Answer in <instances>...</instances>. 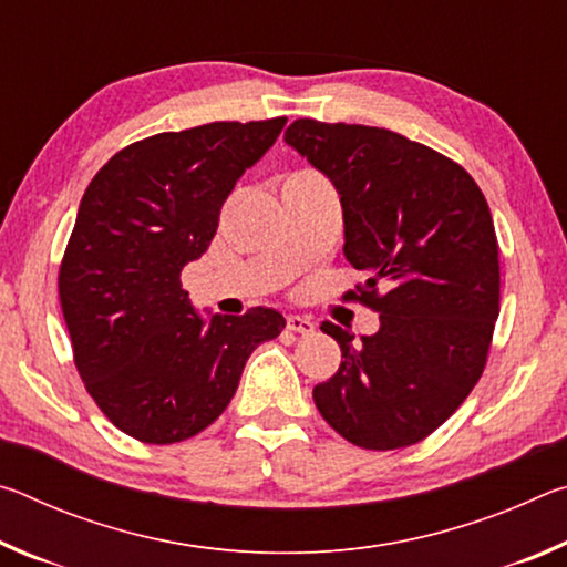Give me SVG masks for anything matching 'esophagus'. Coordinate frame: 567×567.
<instances>
[{"instance_id":"esophagus-1","label":"esophagus","mask_w":567,"mask_h":567,"mask_svg":"<svg viewBox=\"0 0 567 567\" xmlns=\"http://www.w3.org/2000/svg\"><path fill=\"white\" fill-rule=\"evenodd\" d=\"M287 330L300 332V334H312L315 322L310 318H300V315H287Z\"/></svg>"}]
</instances>
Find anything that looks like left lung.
I'll use <instances>...</instances> for the list:
<instances>
[{
  "label": "left lung",
  "mask_w": 567,
  "mask_h": 567,
  "mask_svg": "<svg viewBox=\"0 0 567 567\" xmlns=\"http://www.w3.org/2000/svg\"><path fill=\"white\" fill-rule=\"evenodd\" d=\"M285 142L332 179L344 257L370 277L344 300L380 315L360 342L324 320L342 362L312 398L364 450L415 445L483 375L501 312V260L477 182L433 147L364 124L295 120Z\"/></svg>",
  "instance_id": "1"
}]
</instances>
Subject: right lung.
Listing matches in <instances>:
<instances>
[{"instance_id": "right-lung-1", "label": "right lung", "mask_w": 567, "mask_h": 567, "mask_svg": "<svg viewBox=\"0 0 567 567\" xmlns=\"http://www.w3.org/2000/svg\"><path fill=\"white\" fill-rule=\"evenodd\" d=\"M285 122L152 134L120 150L84 192L56 277L60 305L90 398L140 443L172 445L213 425L249 354L285 328L267 307L205 324L179 280Z\"/></svg>"}]
</instances>
